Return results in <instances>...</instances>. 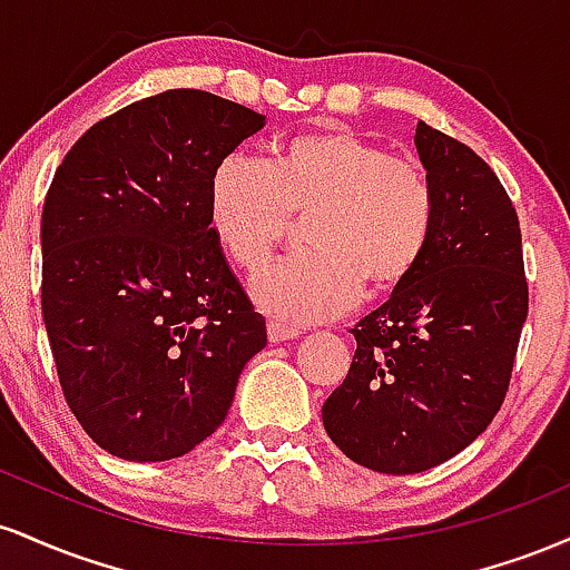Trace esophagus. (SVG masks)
<instances>
[{
	"label": "esophagus",
	"instance_id": "obj_1",
	"mask_svg": "<svg viewBox=\"0 0 570 570\" xmlns=\"http://www.w3.org/2000/svg\"><path fill=\"white\" fill-rule=\"evenodd\" d=\"M299 335H303V332H299L297 326H286L278 322L267 324V337H271V343H286V340H297Z\"/></svg>",
	"mask_w": 570,
	"mask_h": 570
}]
</instances>
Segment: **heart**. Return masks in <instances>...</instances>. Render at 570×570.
Wrapping results in <instances>:
<instances>
[{
  "instance_id": "1",
  "label": "heart",
  "mask_w": 570,
  "mask_h": 570,
  "mask_svg": "<svg viewBox=\"0 0 570 570\" xmlns=\"http://www.w3.org/2000/svg\"><path fill=\"white\" fill-rule=\"evenodd\" d=\"M311 252L252 281L257 305L281 322L343 316L372 292L394 289L415 271L434 227V189L407 155L351 130H322L281 144L273 166L230 155L208 187V222L230 259L259 271L305 217Z\"/></svg>"
}]
</instances>
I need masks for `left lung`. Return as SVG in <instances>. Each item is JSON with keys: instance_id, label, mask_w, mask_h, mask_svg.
Masks as SVG:
<instances>
[{"instance_id": "1", "label": "left lung", "mask_w": 570, "mask_h": 570, "mask_svg": "<svg viewBox=\"0 0 570 570\" xmlns=\"http://www.w3.org/2000/svg\"><path fill=\"white\" fill-rule=\"evenodd\" d=\"M415 147L434 189L429 246L351 330V370L322 407L330 440L383 474L440 466L490 426L528 318L520 219L499 176L423 120Z\"/></svg>"}]
</instances>
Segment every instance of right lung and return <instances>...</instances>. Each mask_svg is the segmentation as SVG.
<instances>
[{
	"mask_svg": "<svg viewBox=\"0 0 570 570\" xmlns=\"http://www.w3.org/2000/svg\"><path fill=\"white\" fill-rule=\"evenodd\" d=\"M265 117L206 90L90 126L42 208V318L69 410L98 448L171 461L222 426L265 316L208 222V187Z\"/></svg>",
	"mask_w": 570,
	"mask_h": 570,
	"instance_id": "right-lung-1",
	"label": "right lung"
}]
</instances>
